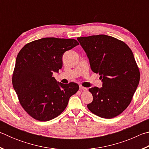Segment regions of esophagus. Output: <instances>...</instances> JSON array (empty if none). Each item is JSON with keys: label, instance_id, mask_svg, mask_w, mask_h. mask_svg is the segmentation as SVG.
<instances>
[{"label": "esophagus", "instance_id": "esophagus-1", "mask_svg": "<svg viewBox=\"0 0 149 149\" xmlns=\"http://www.w3.org/2000/svg\"><path fill=\"white\" fill-rule=\"evenodd\" d=\"M79 89L81 91H87V89L86 87H83V86H81V85H79Z\"/></svg>", "mask_w": 149, "mask_h": 149}]
</instances>
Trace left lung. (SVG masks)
<instances>
[{"label": "left lung", "instance_id": "left-lung-1", "mask_svg": "<svg viewBox=\"0 0 149 149\" xmlns=\"http://www.w3.org/2000/svg\"><path fill=\"white\" fill-rule=\"evenodd\" d=\"M89 60L91 68L99 74L102 87L89 89L93 99L87 108L100 118L110 119L130 104L138 87L140 73L132 50L125 42L106 35L78 37Z\"/></svg>", "mask_w": 149, "mask_h": 149}]
</instances>
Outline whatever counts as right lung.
I'll use <instances>...</instances> for the list:
<instances>
[{"label": "right lung", "mask_w": 149, "mask_h": 149, "mask_svg": "<svg viewBox=\"0 0 149 149\" xmlns=\"http://www.w3.org/2000/svg\"><path fill=\"white\" fill-rule=\"evenodd\" d=\"M79 45L74 39L46 37L27 44L16 60L12 84L22 107L34 119L47 122L59 116L79 85L58 82L52 74L62 67V56Z\"/></svg>", "instance_id": "add662e5"}]
</instances>
